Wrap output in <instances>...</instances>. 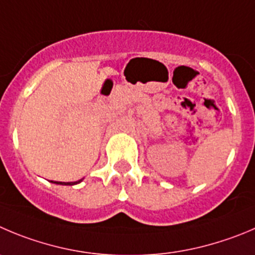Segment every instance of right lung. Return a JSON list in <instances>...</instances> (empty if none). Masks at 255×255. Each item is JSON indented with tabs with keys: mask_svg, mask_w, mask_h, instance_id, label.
Here are the masks:
<instances>
[{
	"mask_svg": "<svg viewBox=\"0 0 255 255\" xmlns=\"http://www.w3.org/2000/svg\"><path fill=\"white\" fill-rule=\"evenodd\" d=\"M80 181H82V179H81V180H79V181H74V183H61V181H56L55 184H61V185H75V184L80 183Z\"/></svg>",
	"mask_w": 255,
	"mask_h": 255,
	"instance_id": "obj_1",
	"label": "right lung"
}]
</instances>
